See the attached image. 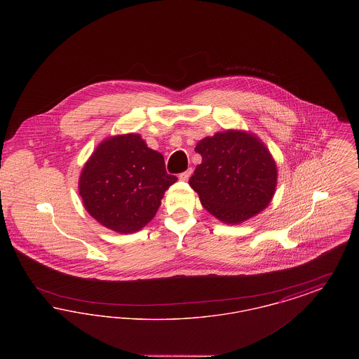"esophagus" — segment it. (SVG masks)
<instances>
[{
    "mask_svg": "<svg viewBox=\"0 0 359 359\" xmlns=\"http://www.w3.org/2000/svg\"><path fill=\"white\" fill-rule=\"evenodd\" d=\"M191 173H192V170L188 168L187 171L182 172V173L179 175V179H180L182 182H187L188 179H189V176H191Z\"/></svg>",
    "mask_w": 359,
    "mask_h": 359,
    "instance_id": "obj_1",
    "label": "esophagus"
}]
</instances>
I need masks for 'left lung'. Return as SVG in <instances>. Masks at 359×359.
<instances>
[{
  "label": "left lung",
  "mask_w": 359,
  "mask_h": 359,
  "mask_svg": "<svg viewBox=\"0 0 359 359\" xmlns=\"http://www.w3.org/2000/svg\"><path fill=\"white\" fill-rule=\"evenodd\" d=\"M195 151L202 163L188 183L218 221L239 224L269 205L277 187V165L259 137L227 129L202 138Z\"/></svg>",
  "instance_id": "left-lung-1"
}]
</instances>
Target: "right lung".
<instances>
[{"label": "right lung", "mask_w": 359, "mask_h": 359, "mask_svg": "<svg viewBox=\"0 0 359 359\" xmlns=\"http://www.w3.org/2000/svg\"><path fill=\"white\" fill-rule=\"evenodd\" d=\"M177 177L164 157L137 133L104 138L86 161L79 195L86 211L109 230L132 234L154 219L165 191Z\"/></svg>", "instance_id": "1"}]
</instances>
